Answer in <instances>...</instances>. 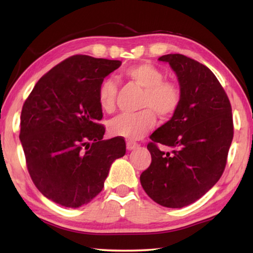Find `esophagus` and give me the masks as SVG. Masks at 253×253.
Masks as SVG:
<instances>
[{"label":"esophagus","instance_id":"esophagus-1","mask_svg":"<svg viewBox=\"0 0 253 253\" xmlns=\"http://www.w3.org/2000/svg\"><path fill=\"white\" fill-rule=\"evenodd\" d=\"M126 146H127L128 151H132V149H136L137 147H138L139 144H137V143H135V142H130V140H128V142L126 143Z\"/></svg>","mask_w":253,"mask_h":253}]
</instances>
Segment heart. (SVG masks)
<instances>
[{
    "instance_id": "obj_1",
    "label": "heart",
    "mask_w": 253,
    "mask_h": 253,
    "mask_svg": "<svg viewBox=\"0 0 253 253\" xmlns=\"http://www.w3.org/2000/svg\"><path fill=\"white\" fill-rule=\"evenodd\" d=\"M124 76L144 89L139 107L132 114H122L109 122V131L126 139H139L155 125V114L162 119H169L178 110L182 101V89L177 83L165 80L164 74L148 62L137 63L124 71ZM117 84L111 79L101 83L98 100L102 110L111 113L116 107Z\"/></svg>"
}]
</instances>
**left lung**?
I'll return each instance as SVG.
<instances>
[{
    "label": "left lung",
    "mask_w": 253,
    "mask_h": 253,
    "mask_svg": "<svg viewBox=\"0 0 253 253\" xmlns=\"http://www.w3.org/2000/svg\"><path fill=\"white\" fill-rule=\"evenodd\" d=\"M158 60L176 74L182 101L170 121L151 135L152 163L140 174V184L162 207L179 209L202 198L223 174L233 138L232 108L207 66L178 53Z\"/></svg>",
    "instance_id": "obj_1"
}]
</instances>
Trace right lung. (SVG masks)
<instances>
[{"instance_id":"right-lung-1","label":"right lung","mask_w":253,"mask_h":253,"mask_svg":"<svg viewBox=\"0 0 253 253\" xmlns=\"http://www.w3.org/2000/svg\"><path fill=\"white\" fill-rule=\"evenodd\" d=\"M119 60L76 54L46 72L21 113L20 139L34 185L46 199L79 208L100 193L113 162L126 153L123 137L102 139L98 90Z\"/></svg>"}]
</instances>
